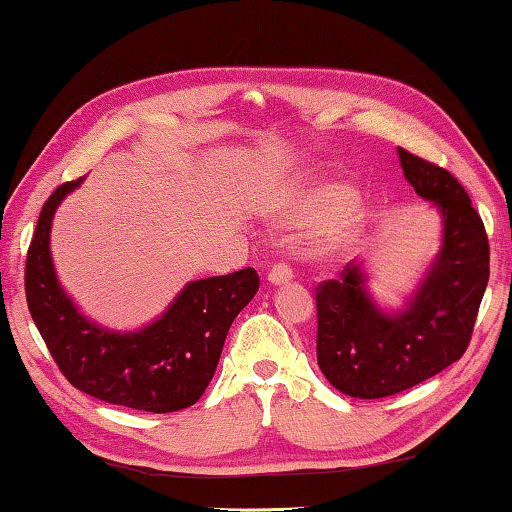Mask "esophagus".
<instances>
[{"label": "esophagus", "mask_w": 512, "mask_h": 512, "mask_svg": "<svg viewBox=\"0 0 512 512\" xmlns=\"http://www.w3.org/2000/svg\"><path fill=\"white\" fill-rule=\"evenodd\" d=\"M267 281H270L272 285H285L292 281V270L288 263H274L270 274H267Z\"/></svg>", "instance_id": "obj_1"}]
</instances>
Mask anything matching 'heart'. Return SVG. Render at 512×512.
<instances>
[{"mask_svg":"<svg viewBox=\"0 0 512 512\" xmlns=\"http://www.w3.org/2000/svg\"><path fill=\"white\" fill-rule=\"evenodd\" d=\"M283 222L319 220L317 242L321 249L337 251L353 242L364 227V209L344 188L333 184H317L299 188L297 193L283 197L279 204Z\"/></svg>","mask_w":512,"mask_h":512,"instance_id":"1","label":"heart"}]
</instances>
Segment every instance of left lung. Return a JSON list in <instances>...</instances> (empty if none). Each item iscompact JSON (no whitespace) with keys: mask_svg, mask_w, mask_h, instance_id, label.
<instances>
[{"mask_svg":"<svg viewBox=\"0 0 512 512\" xmlns=\"http://www.w3.org/2000/svg\"><path fill=\"white\" fill-rule=\"evenodd\" d=\"M407 182L432 202L443 238L418 288L398 310L369 292V274L348 263L317 288V362L351 398L373 400L416 387L461 360L490 276V247L465 188L445 168L398 148Z\"/></svg>","mask_w":512,"mask_h":512,"instance_id":"1","label":"left lung"}]
</instances>
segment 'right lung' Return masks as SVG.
I'll return each mask as SVG.
<instances>
[{
    "mask_svg": "<svg viewBox=\"0 0 512 512\" xmlns=\"http://www.w3.org/2000/svg\"><path fill=\"white\" fill-rule=\"evenodd\" d=\"M83 182L58 186L42 206L24 272L35 326L62 375L87 396L152 414L191 407L209 387L233 319L258 292V274L245 267L186 283L139 330L98 326L60 285L49 247L56 209Z\"/></svg>",
    "mask_w": 512,
    "mask_h": 512,
    "instance_id": "add662e5",
    "label": "right lung"
}]
</instances>
